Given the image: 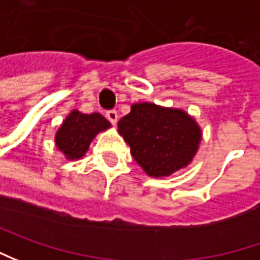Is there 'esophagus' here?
<instances>
[{
  "label": "esophagus",
  "mask_w": 260,
  "mask_h": 260,
  "mask_svg": "<svg viewBox=\"0 0 260 260\" xmlns=\"http://www.w3.org/2000/svg\"><path fill=\"white\" fill-rule=\"evenodd\" d=\"M106 118L109 119V122L112 123V125H116V122L119 119V115L116 111H109V112H106Z\"/></svg>",
  "instance_id": "esophagus-1"
}]
</instances>
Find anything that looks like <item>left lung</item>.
Here are the masks:
<instances>
[{
  "label": "left lung",
  "mask_w": 260,
  "mask_h": 260,
  "mask_svg": "<svg viewBox=\"0 0 260 260\" xmlns=\"http://www.w3.org/2000/svg\"><path fill=\"white\" fill-rule=\"evenodd\" d=\"M131 154L151 177H168L188 166L202 142V128L177 108L141 102L118 122Z\"/></svg>",
  "instance_id": "1"
}]
</instances>
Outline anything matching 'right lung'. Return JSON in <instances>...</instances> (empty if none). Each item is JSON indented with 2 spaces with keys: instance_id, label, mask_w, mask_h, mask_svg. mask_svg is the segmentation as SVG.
<instances>
[{
  "instance_id": "add662e5",
  "label": "right lung",
  "mask_w": 260,
  "mask_h": 260,
  "mask_svg": "<svg viewBox=\"0 0 260 260\" xmlns=\"http://www.w3.org/2000/svg\"><path fill=\"white\" fill-rule=\"evenodd\" d=\"M109 128L111 122L105 119L101 113L87 115L73 109L56 132L54 142L66 159L75 161L85 157L94 137Z\"/></svg>"
}]
</instances>
